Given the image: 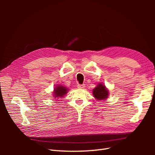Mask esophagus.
<instances>
[{
	"label": "esophagus",
	"mask_w": 155,
	"mask_h": 155,
	"mask_svg": "<svg viewBox=\"0 0 155 155\" xmlns=\"http://www.w3.org/2000/svg\"><path fill=\"white\" fill-rule=\"evenodd\" d=\"M85 87V85L83 84V85H78V88H80V89H83Z\"/></svg>",
	"instance_id": "1"
}]
</instances>
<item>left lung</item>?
<instances>
[{"mask_svg":"<svg viewBox=\"0 0 155 155\" xmlns=\"http://www.w3.org/2000/svg\"><path fill=\"white\" fill-rule=\"evenodd\" d=\"M92 93L94 96L97 100H105L109 95V91L106 88L105 86L101 83L98 84V85H97L95 88H94Z\"/></svg>","mask_w":155,"mask_h":155,"instance_id":"obj_1","label":"left lung"}]
</instances>
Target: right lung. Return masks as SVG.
<instances>
[{
    "mask_svg": "<svg viewBox=\"0 0 155 155\" xmlns=\"http://www.w3.org/2000/svg\"><path fill=\"white\" fill-rule=\"evenodd\" d=\"M67 88L66 87H64L63 86L61 85H58V87H55V88H54V95L55 96V97H58L59 98V97H63V96H64L67 93Z\"/></svg>",
    "mask_w": 155,
    "mask_h": 155,
    "instance_id": "obj_1",
    "label": "right lung"
}]
</instances>
